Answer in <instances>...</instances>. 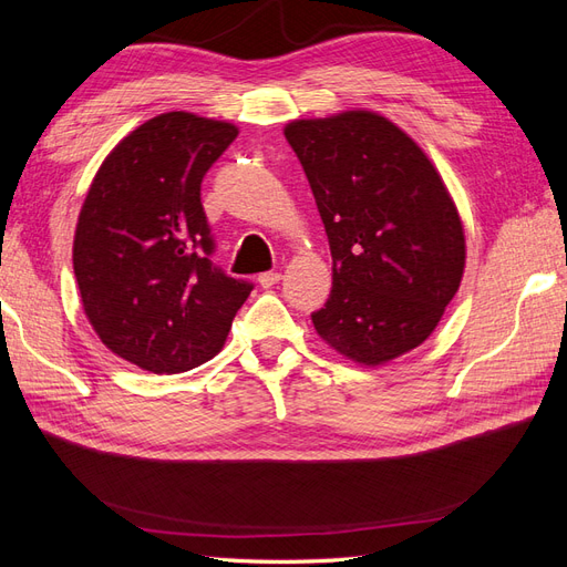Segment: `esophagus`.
Returning a JSON list of instances; mask_svg holds the SVG:
<instances>
[{
    "label": "esophagus",
    "instance_id": "1",
    "mask_svg": "<svg viewBox=\"0 0 567 567\" xmlns=\"http://www.w3.org/2000/svg\"><path fill=\"white\" fill-rule=\"evenodd\" d=\"M257 281H260L262 288H271L274 284L281 281V271H265V274H260V277H257Z\"/></svg>",
    "mask_w": 567,
    "mask_h": 567
}]
</instances>
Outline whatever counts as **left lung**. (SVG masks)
<instances>
[{"label": "left lung", "instance_id": "1", "mask_svg": "<svg viewBox=\"0 0 567 567\" xmlns=\"http://www.w3.org/2000/svg\"><path fill=\"white\" fill-rule=\"evenodd\" d=\"M333 257L312 323L354 364L379 367L435 331L466 267L454 198L425 151L388 117L342 111L284 127Z\"/></svg>", "mask_w": 567, "mask_h": 567}]
</instances>
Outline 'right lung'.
<instances>
[{
    "mask_svg": "<svg viewBox=\"0 0 567 567\" xmlns=\"http://www.w3.org/2000/svg\"><path fill=\"white\" fill-rule=\"evenodd\" d=\"M227 120L169 111L101 163L75 227L73 269L104 346L151 373L213 359L252 284L210 262L200 182L236 140Z\"/></svg>",
    "mask_w": 567,
    "mask_h": 567,
    "instance_id": "1",
    "label": "right lung"
}]
</instances>
